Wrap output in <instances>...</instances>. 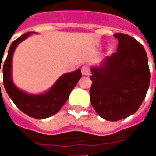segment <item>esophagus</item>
Here are the masks:
<instances>
[{
  "instance_id": "34e87169",
  "label": "esophagus",
  "mask_w": 156,
  "mask_h": 156,
  "mask_svg": "<svg viewBox=\"0 0 156 156\" xmlns=\"http://www.w3.org/2000/svg\"><path fill=\"white\" fill-rule=\"evenodd\" d=\"M90 73V70H89V68L88 66H83L82 68V74L84 75V76H88Z\"/></svg>"
}]
</instances>
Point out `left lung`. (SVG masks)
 Listing matches in <instances>:
<instances>
[{
  "label": "left lung",
  "mask_w": 156,
  "mask_h": 156,
  "mask_svg": "<svg viewBox=\"0 0 156 156\" xmlns=\"http://www.w3.org/2000/svg\"><path fill=\"white\" fill-rule=\"evenodd\" d=\"M117 51L91 67L92 106L100 117L118 121L137 111L150 85L151 73L144 47L130 36L114 35Z\"/></svg>",
  "instance_id": "obj_1"
}]
</instances>
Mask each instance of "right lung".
Returning a JSON list of instances; mask_svg holds the SVG:
<instances>
[{"label":"right lung","instance_id":"right-lung-1","mask_svg":"<svg viewBox=\"0 0 156 156\" xmlns=\"http://www.w3.org/2000/svg\"><path fill=\"white\" fill-rule=\"evenodd\" d=\"M32 33L27 32L15 40L10 46L7 58L3 65V83L9 97L16 107L26 115L42 119L57 114L68 100L69 94L81 78V69L62 74L48 91L33 94L18 88L12 80V57L16 47ZM3 57H2V58ZM1 58V61H2ZM0 65V73H1Z\"/></svg>","mask_w":156,"mask_h":156}]
</instances>
